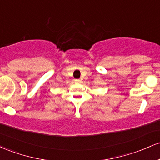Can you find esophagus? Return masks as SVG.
Instances as JSON below:
<instances>
[{"label": "esophagus", "instance_id": "esophagus-1", "mask_svg": "<svg viewBox=\"0 0 160 160\" xmlns=\"http://www.w3.org/2000/svg\"><path fill=\"white\" fill-rule=\"evenodd\" d=\"M81 82H82L81 80H75V82H77V83H80Z\"/></svg>", "mask_w": 160, "mask_h": 160}]
</instances>
